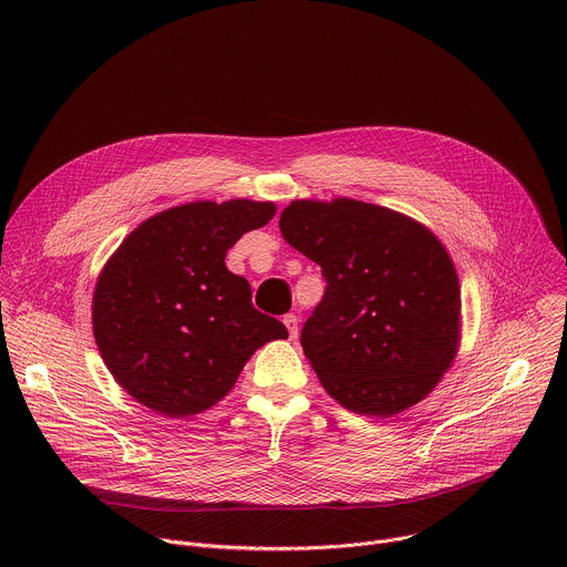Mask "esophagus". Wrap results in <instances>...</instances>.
<instances>
[{
  "mask_svg": "<svg viewBox=\"0 0 567 567\" xmlns=\"http://www.w3.org/2000/svg\"><path fill=\"white\" fill-rule=\"evenodd\" d=\"M282 322H285L287 330H289V339L293 341V339L298 337V316H296V313H287V316L282 318Z\"/></svg>",
  "mask_w": 567,
  "mask_h": 567,
  "instance_id": "1",
  "label": "esophagus"
}]
</instances>
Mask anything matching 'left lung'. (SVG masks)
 <instances>
[{"label": "left lung", "mask_w": 567, "mask_h": 567, "mask_svg": "<svg viewBox=\"0 0 567 567\" xmlns=\"http://www.w3.org/2000/svg\"><path fill=\"white\" fill-rule=\"evenodd\" d=\"M280 230L328 282L300 334L322 388L379 420L415 406L460 341V282L442 241L406 215L346 197L291 202Z\"/></svg>", "instance_id": "left-lung-1"}]
</instances>
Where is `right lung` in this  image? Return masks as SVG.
<instances>
[{
    "label": "right lung",
    "mask_w": 567,
    "mask_h": 567,
    "mask_svg": "<svg viewBox=\"0 0 567 567\" xmlns=\"http://www.w3.org/2000/svg\"><path fill=\"white\" fill-rule=\"evenodd\" d=\"M276 215L271 202H193L138 224L103 267L92 307L99 352L138 403L197 415L226 396L251 354L287 328L226 269L235 241Z\"/></svg>",
    "instance_id": "1"
}]
</instances>
